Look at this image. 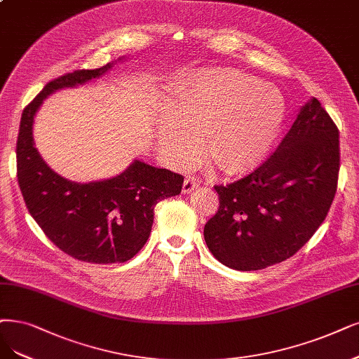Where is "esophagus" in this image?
I'll return each instance as SVG.
<instances>
[{"label": "esophagus", "instance_id": "1", "mask_svg": "<svg viewBox=\"0 0 359 359\" xmlns=\"http://www.w3.org/2000/svg\"><path fill=\"white\" fill-rule=\"evenodd\" d=\"M198 187H200V182H198L195 177H187V179H184V182H183L182 191H183V194H189L194 189H196Z\"/></svg>", "mask_w": 359, "mask_h": 359}]
</instances>
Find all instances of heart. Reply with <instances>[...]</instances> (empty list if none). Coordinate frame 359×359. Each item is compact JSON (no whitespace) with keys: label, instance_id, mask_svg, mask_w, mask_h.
Instances as JSON below:
<instances>
[{"label":"heart","instance_id":"1","mask_svg":"<svg viewBox=\"0 0 359 359\" xmlns=\"http://www.w3.org/2000/svg\"><path fill=\"white\" fill-rule=\"evenodd\" d=\"M280 90L241 71L201 69L179 81L158 111L159 149L176 167L203 156L223 175H241L269 155L285 121Z\"/></svg>","mask_w":359,"mask_h":359}]
</instances>
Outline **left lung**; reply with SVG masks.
I'll use <instances>...</instances> for the list:
<instances>
[{
    "instance_id": "1",
    "label": "left lung",
    "mask_w": 359,
    "mask_h": 359,
    "mask_svg": "<svg viewBox=\"0 0 359 359\" xmlns=\"http://www.w3.org/2000/svg\"><path fill=\"white\" fill-rule=\"evenodd\" d=\"M339 168V130L312 97L266 161L215 187L219 210L204 228L211 255L235 271L264 269L296 255L327 217Z\"/></svg>"
}]
</instances>
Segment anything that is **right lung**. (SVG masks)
<instances>
[{"mask_svg": "<svg viewBox=\"0 0 359 359\" xmlns=\"http://www.w3.org/2000/svg\"><path fill=\"white\" fill-rule=\"evenodd\" d=\"M65 74L50 81L23 109L16 146L18 180L28 211L48 240L68 256L88 263H124L148 241L155 205L179 195L183 176L135 159L112 179L76 183L53 171L35 148L32 127L51 93L76 87L112 68Z\"/></svg>", "mask_w": 359, "mask_h": 359, "instance_id": "1", "label": "right lung"}]
</instances>
